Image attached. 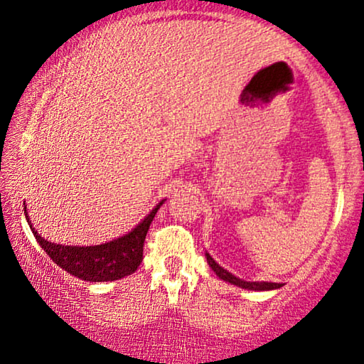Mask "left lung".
Masks as SVG:
<instances>
[{
  "instance_id": "left-lung-1",
  "label": "left lung",
  "mask_w": 364,
  "mask_h": 364,
  "mask_svg": "<svg viewBox=\"0 0 364 364\" xmlns=\"http://www.w3.org/2000/svg\"><path fill=\"white\" fill-rule=\"evenodd\" d=\"M205 257H207L208 267H210L212 270L215 272V275L220 278V280L232 283V285H235V287H240V288H243V290L267 291V290H277V288L282 287V283H272V282H245V280H242V278L232 275L230 272L225 270V268L218 265V263L213 260V258L208 255L207 252H205Z\"/></svg>"
}]
</instances>
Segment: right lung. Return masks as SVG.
Listing matches in <instances>:
<instances>
[{
	"label": "right lung",
	"instance_id": "obj_1",
	"mask_svg": "<svg viewBox=\"0 0 364 364\" xmlns=\"http://www.w3.org/2000/svg\"><path fill=\"white\" fill-rule=\"evenodd\" d=\"M164 202H166V198L159 202L131 232L124 233L122 237L114 238V240L101 243V245L89 247L61 245V243L48 242L33 227L26 210V203H23V205L24 215H26L33 235L36 237L43 250L51 257V260L58 267L84 282H114L131 275L141 265L147 230Z\"/></svg>",
	"mask_w": 364,
	"mask_h": 364
}]
</instances>
